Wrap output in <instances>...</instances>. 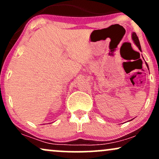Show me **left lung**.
Instances as JSON below:
<instances>
[{"instance_id":"1","label":"left lung","mask_w":159,"mask_h":159,"mask_svg":"<svg viewBox=\"0 0 159 159\" xmlns=\"http://www.w3.org/2000/svg\"><path fill=\"white\" fill-rule=\"evenodd\" d=\"M132 39L133 40V42L134 43V44H135L137 46H138V48H139V50L141 52V47H140V42H139V39H138V37L137 36L135 33H132ZM146 65H147V68L149 69V66H148V64H147V63H146Z\"/></svg>"}]
</instances>
